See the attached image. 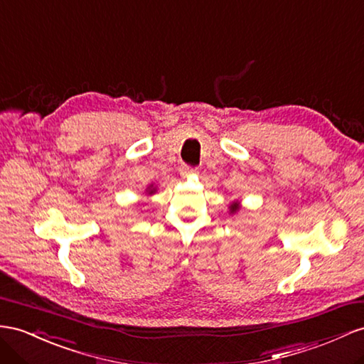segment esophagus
I'll return each mask as SVG.
<instances>
[{"label":"esophagus","mask_w":364,"mask_h":364,"mask_svg":"<svg viewBox=\"0 0 364 364\" xmlns=\"http://www.w3.org/2000/svg\"><path fill=\"white\" fill-rule=\"evenodd\" d=\"M180 172H181V175L188 176V175H192V173H197V169H195V167L188 166V164H183V166L180 167Z\"/></svg>","instance_id":"34e87169"}]
</instances>
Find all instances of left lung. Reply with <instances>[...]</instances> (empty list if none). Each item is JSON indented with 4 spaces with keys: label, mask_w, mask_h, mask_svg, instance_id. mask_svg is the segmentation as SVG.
<instances>
[{
    "label": "left lung",
    "mask_w": 364,
    "mask_h": 364,
    "mask_svg": "<svg viewBox=\"0 0 364 364\" xmlns=\"http://www.w3.org/2000/svg\"><path fill=\"white\" fill-rule=\"evenodd\" d=\"M229 209H230V213H234V212H237V210L240 209V204L234 201V203H232V204H230V206H229Z\"/></svg>",
    "instance_id": "1"
}]
</instances>
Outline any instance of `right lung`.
I'll list each match as a JSON object with an SVG mask.
<instances>
[{
	"instance_id": "obj_1",
	"label": "right lung",
	"mask_w": 364,
	"mask_h": 364,
	"mask_svg": "<svg viewBox=\"0 0 364 364\" xmlns=\"http://www.w3.org/2000/svg\"><path fill=\"white\" fill-rule=\"evenodd\" d=\"M147 193H149V195L155 193V188H152V186H149V188H147Z\"/></svg>"
}]
</instances>
